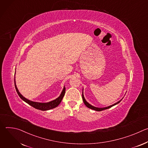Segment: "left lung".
<instances>
[{
    "instance_id": "left-lung-1",
    "label": "left lung",
    "mask_w": 148,
    "mask_h": 148,
    "mask_svg": "<svg viewBox=\"0 0 148 148\" xmlns=\"http://www.w3.org/2000/svg\"><path fill=\"white\" fill-rule=\"evenodd\" d=\"M82 99H83L84 103H85V105H86V106H87L88 108H90V109H91V110H94L97 111H103V110H104L108 109V108H111V107L114 106V105L118 104V103H119V102L121 101V100H122V99H121V100H120L119 101L117 102L116 103H114V104H113V105H110V106L107 107H105V108H97V107H95L92 106L91 105H90V103H88L86 101V100L85 99V98H84V95H83V92H82Z\"/></svg>"
}]
</instances>
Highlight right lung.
Segmentation results:
<instances>
[{"instance_id":"add662e5","label":"right lung","mask_w":148,"mask_h":148,"mask_svg":"<svg viewBox=\"0 0 148 148\" xmlns=\"http://www.w3.org/2000/svg\"><path fill=\"white\" fill-rule=\"evenodd\" d=\"M14 86H15V88H16V90L17 91V94L18 95V96L20 97V98L21 99L23 100L26 103H27L28 104H29L30 105H31L32 107H34V108H36L37 110H41V111H47V110H51V109H53V108H54L57 107L58 105L60 103V102H61L63 97H64V96L65 92H66V88L64 87L61 95L57 99H54L52 101H50L49 102L41 103V102H33V101H30V100L26 99V98H25L22 94H21L19 92L18 90V89H17V88L16 86L15 78H14Z\"/></svg>"}]
</instances>
